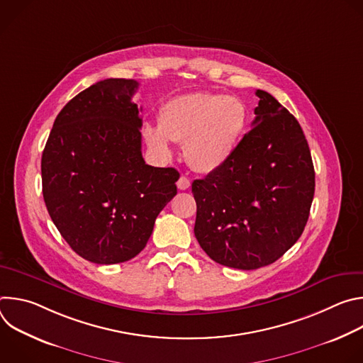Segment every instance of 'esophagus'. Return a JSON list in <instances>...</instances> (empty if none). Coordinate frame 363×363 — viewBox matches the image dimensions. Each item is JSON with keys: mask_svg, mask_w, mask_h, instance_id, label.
Here are the masks:
<instances>
[{"mask_svg": "<svg viewBox=\"0 0 363 363\" xmlns=\"http://www.w3.org/2000/svg\"><path fill=\"white\" fill-rule=\"evenodd\" d=\"M177 186H178V189L185 191V189H188V188L191 186V181H189L186 177H181V178L178 179V182H177Z\"/></svg>", "mask_w": 363, "mask_h": 363, "instance_id": "1", "label": "esophagus"}]
</instances>
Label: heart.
<instances>
[{"instance_id": "b5f03b06", "label": "heart", "mask_w": 363, "mask_h": 363, "mask_svg": "<svg viewBox=\"0 0 363 363\" xmlns=\"http://www.w3.org/2000/svg\"><path fill=\"white\" fill-rule=\"evenodd\" d=\"M247 125L242 101L217 93H192L164 103L158 126L145 125L149 149L162 160L172 157L169 140L184 143L188 165L202 174L223 168L234 155Z\"/></svg>"}]
</instances>
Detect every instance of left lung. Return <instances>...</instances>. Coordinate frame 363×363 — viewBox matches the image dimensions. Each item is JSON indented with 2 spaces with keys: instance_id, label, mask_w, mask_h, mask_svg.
Returning a JSON list of instances; mask_svg holds the SVG:
<instances>
[{
  "instance_id": "8db88e82",
  "label": "left lung",
  "mask_w": 363,
  "mask_h": 363,
  "mask_svg": "<svg viewBox=\"0 0 363 363\" xmlns=\"http://www.w3.org/2000/svg\"><path fill=\"white\" fill-rule=\"evenodd\" d=\"M231 160L192 182L194 233L218 264L255 270L301 235L315 195V168L296 118L267 91Z\"/></svg>"
}]
</instances>
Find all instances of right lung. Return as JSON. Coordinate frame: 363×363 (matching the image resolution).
Wrapping results in <instances>:
<instances>
[{
    "mask_svg": "<svg viewBox=\"0 0 363 363\" xmlns=\"http://www.w3.org/2000/svg\"><path fill=\"white\" fill-rule=\"evenodd\" d=\"M139 83L97 82L57 115L41 157L43 196L62 237L84 260L116 264L146 245L177 195L179 172L142 158Z\"/></svg>",
    "mask_w": 363,
    "mask_h": 363,
    "instance_id": "add662e5",
    "label": "right lung"
}]
</instances>
